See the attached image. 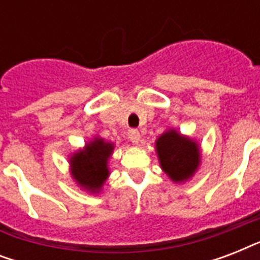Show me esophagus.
Segmentation results:
<instances>
[{
    "instance_id": "1",
    "label": "esophagus",
    "mask_w": 260,
    "mask_h": 260,
    "mask_svg": "<svg viewBox=\"0 0 260 260\" xmlns=\"http://www.w3.org/2000/svg\"><path fill=\"white\" fill-rule=\"evenodd\" d=\"M128 139H129L134 144H138V143L140 142V132H139L138 129H129L128 131Z\"/></svg>"
}]
</instances>
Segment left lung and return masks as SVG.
<instances>
[{
  "label": "left lung",
  "instance_id": "left-lung-1",
  "mask_svg": "<svg viewBox=\"0 0 260 260\" xmlns=\"http://www.w3.org/2000/svg\"><path fill=\"white\" fill-rule=\"evenodd\" d=\"M155 146L160 167L171 181L181 183L197 171L201 156L200 147L193 139L182 136L175 129H169L159 136Z\"/></svg>",
  "mask_w": 260,
  "mask_h": 260
}]
</instances>
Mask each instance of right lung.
Segmentation results:
<instances>
[{
	"mask_svg": "<svg viewBox=\"0 0 260 260\" xmlns=\"http://www.w3.org/2000/svg\"><path fill=\"white\" fill-rule=\"evenodd\" d=\"M113 150V143L94 138L83 150L74 152L70 158V167L75 182L90 193H98L109 177L108 162Z\"/></svg>",
	"mask_w": 260,
	"mask_h": 260,
	"instance_id": "add662e5",
	"label": "right lung"
}]
</instances>
